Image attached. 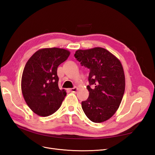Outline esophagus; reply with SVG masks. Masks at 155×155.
<instances>
[{
    "mask_svg": "<svg viewBox=\"0 0 155 155\" xmlns=\"http://www.w3.org/2000/svg\"><path fill=\"white\" fill-rule=\"evenodd\" d=\"M78 91V88L77 87H74L72 88L69 89V91H70L71 92H76Z\"/></svg>",
    "mask_w": 155,
    "mask_h": 155,
    "instance_id": "34e87169",
    "label": "esophagus"
}]
</instances>
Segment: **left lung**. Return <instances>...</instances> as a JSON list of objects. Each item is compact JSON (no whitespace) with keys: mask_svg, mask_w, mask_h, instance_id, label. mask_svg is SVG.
<instances>
[{"mask_svg":"<svg viewBox=\"0 0 155 155\" xmlns=\"http://www.w3.org/2000/svg\"><path fill=\"white\" fill-rule=\"evenodd\" d=\"M74 57L90 70L89 96L81 102L87 118L94 123L109 120L118 110L125 92V75L120 61L105 48L78 50Z\"/></svg>","mask_w":155,"mask_h":155,"instance_id":"8db88e82","label":"left lung"}]
</instances>
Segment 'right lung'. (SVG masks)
Listing matches in <instances>:
<instances>
[{
    "label": "right lung",
    "mask_w": 155,
    "mask_h": 155,
    "mask_svg": "<svg viewBox=\"0 0 155 155\" xmlns=\"http://www.w3.org/2000/svg\"><path fill=\"white\" fill-rule=\"evenodd\" d=\"M69 55V51L62 48L41 49L26 63L22 76V92L27 105L37 115L50 116L61 105L67 93L58 87L57 70Z\"/></svg>",
    "instance_id": "right-lung-1"
}]
</instances>
